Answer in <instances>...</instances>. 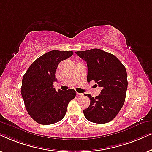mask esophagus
<instances>
[{"label": "esophagus", "mask_w": 152, "mask_h": 152, "mask_svg": "<svg viewBox=\"0 0 152 152\" xmlns=\"http://www.w3.org/2000/svg\"><path fill=\"white\" fill-rule=\"evenodd\" d=\"M76 95H77V97H82V96H83V94H82V93H76Z\"/></svg>", "instance_id": "esophagus-1"}]
</instances>
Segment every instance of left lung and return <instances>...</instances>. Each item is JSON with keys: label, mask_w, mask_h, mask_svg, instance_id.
Instances as JSON below:
<instances>
[{"label": "left lung", "mask_w": 152, "mask_h": 152, "mask_svg": "<svg viewBox=\"0 0 152 152\" xmlns=\"http://www.w3.org/2000/svg\"><path fill=\"white\" fill-rule=\"evenodd\" d=\"M75 53L86 61L87 82L93 80L102 87L100 94L95 97L84 95L91 99L89 107L83 111L85 118L94 123H107L118 115L124 103L128 86L126 68L115 55L102 50Z\"/></svg>", "instance_id": "obj_1"}]
</instances>
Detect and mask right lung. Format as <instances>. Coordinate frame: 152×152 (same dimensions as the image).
<instances>
[{
	"instance_id": "add662e5",
	"label": "right lung",
	"mask_w": 152,
	"mask_h": 152,
	"mask_svg": "<svg viewBox=\"0 0 152 152\" xmlns=\"http://www.w3.org/2000/svg\"><path fill=\"white\" fill-rule=\"evenodd\" d=\"M73 55L72 51L52 50L35 60L22 80L21 95L26 109L34 121L51 124L66 115L68 103L76 96L74 89L62 91L53 88L59 64Z\"/></svg>"
}]
</instances>
